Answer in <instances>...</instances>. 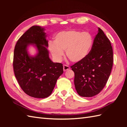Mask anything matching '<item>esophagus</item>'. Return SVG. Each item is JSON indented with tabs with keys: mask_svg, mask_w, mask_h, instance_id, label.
<instances>
[{
	"mask_svg": "<svg viewBox=\"0 0 127 127\" xmlns=\"http://www.w3.org/2000/svg\"><path fill=\"white\" fill-rule=\"evenodd\" d=\"M70 69V67L68 65H63V70L64 71H65L66 70H68Z\"/></svg>",
	"mask_w": 127,
	"mask_h": 127,
	"instance_id": "esophagus-1",
	"label": "esophagus"
}]
</instances>
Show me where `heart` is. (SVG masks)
Returning <instances> with one entry per match:
<instances>
[{"mask_svg": "<svg viewBox=\"0 0 127 127\" xmlns=\"http://www.w3.org/2000/svg\"><path fill=\"white\" fill-rule=\"evenodd\" d=\"M93 45V36L89 32L68 30L57 34L54 37V43L48 45V50L56 61H61L65 51L69 60L76 63L87 57Z\"/></svg>", "mask_w": 127, "mask_h": 127, "instance_id": "obj_1", "label": "heart"}]
</instances>
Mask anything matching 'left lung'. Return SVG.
I'll return each instance as SVG.
<instances>
[{
    "label": "left lung",
    "instance_id": "1",
    "mask_svg": "<svg viewBox=\"0 0 127 127\" xmlns=\"http://www.w3.org/2000/svg\"><path fill=\"white\" fill-rule=\"evenodd\" d=\"M113 65V50L110 40L98 28L92 48L84 60L71 66L75 73L77 93L83 97H92L105 87Z\"/></svg>",
    "mask_w": 127,
    "mask_h": 127
}]
</instances>
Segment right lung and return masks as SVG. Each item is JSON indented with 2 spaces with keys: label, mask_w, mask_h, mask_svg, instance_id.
<instances>
[{
  "label": "right lung",
  "mask_w": 127,
  "mask_h": 127,
  "mask_svg": "<svg viewBox=\"0 0 127 127\" xmlns=\"http://www.w3.org/2000/svg\"><path fill=\"white\" fill-rule=\"evenodd\" d=\"M45 30L39 26H32L18 39L13 53V70L19 85L25 93L36 98L50 96L63 73V64L53 63L49 57ZM29 45L36 48L35 56L29 53Z\"/></svg>",
  "instance_id": "1"
}]
</instances>
